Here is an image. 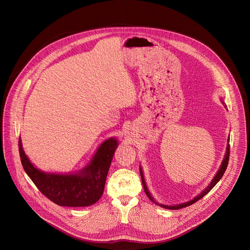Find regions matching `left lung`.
<instances>
[{
    "label": "left lung",
    "mask_w": 250,
    "mask_h": 250,
    "mask_svg": "<svg viewBox=\"0 0 250 250\" xmlns=\"http://www.w3.org/2000/svg\"><path fill=\"white\" fill-rule=\"evenodd\" d=\"M228 142H229V141ZM229 145H228V146H227V153H226V155H225V158H224V160H223V163H222V165H221V167H220V170L217 172V174L215 175V177H213V179H212V181L210 182V184L200 194V195H198L197 197H195L192 201H189V202H187V203H184V204H180V205H175V206H166V205H162V204H158V203H156L154 200H153V198L151 197V195H150V193H149V191L147 190V187H146V181H145V177H144V173H142V170H141V168H139L140 169V177H141V181H142V185H144V189H145V192H146V196L153 202V203H155L156 205H158V206H160V207H162V208H168V209H179V208H185V207H188V206H190V205H193L194 203H196L197 201H199L200 199H202L204 196H206L213 187L216 186V184L221 180V178L223 177V175H224V173L226 172V170H227V167H228V164H229Z\"/></svg>",
    "instance_id": "left-lung-1"
}]
</instances>
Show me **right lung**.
I'll list each match as a JSON object with an SVG mask.
<instances>
[{
    "label": "right lung",
    "instance_id": "add662e5",
    "mask_svg": "<svg viewBox=\"0 0 250 250\" xmlns=\"http://www.w3.org/2000/svg\"><path fill=\"white\" fill-rule=\"evenodd\" d=\"M118 140L110 138L98 148L90 164L78 174H49L35 168L26 157L21 138L19 151L25 173L50 201L65 207H88L102 197Z\"/></svg>",
    "mask_w": 250,
    "mask_h": 250
}]
</instances>
